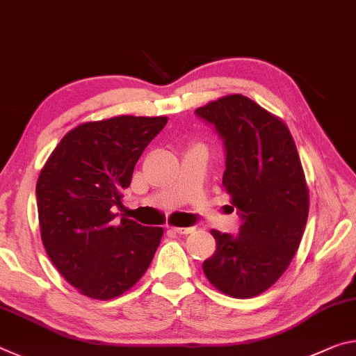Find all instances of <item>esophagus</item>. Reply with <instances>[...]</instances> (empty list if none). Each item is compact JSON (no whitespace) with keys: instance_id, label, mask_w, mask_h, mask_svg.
I'll return each mask as SVG.
<instances>
[{"instance_id":"obj_1","label":"esophagus","mask_w":356,"mask_h":356,"mask_svg":"<svg viewBox=\"0 0 356 356\" xmlns=\"http://www.w3.org/2000/svg\"><path fill=\"white\" fill-rule=\"evenodd\" d=\"M172 230L175 233H178V235H189V233H192L195 229L194 227H173Z\"/></svg>"}]
</instances>
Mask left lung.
Here are the masks:
<instances>
[{
    "instance_id": "obj_1",
    "label": "left lung",
    "mask_w": 356,
    "mask_h": 356,
    "mask_svg": "<svg viewBox=\"0 0 356 356\" xmlns=\"http://www.w3.org/2000/svg\"><path fill=\"white\" fill-rule=\"evenodd\" d=\"M224 142V188L241 218L236 235L213 230L216 252L203 261L214 287L233 298L270 289L292 261L309 213V192L290 131L241 95L195 110Z\"/></svg>"
}]
</instances>
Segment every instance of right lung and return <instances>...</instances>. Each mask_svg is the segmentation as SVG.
Listing matches in <instances>:
<instances>
[{"instance_id": "obj_1", "label": "right lung", "mask_w": 356, "mask_h": 356, "mask_svg": "<svg viewBox=\"0 0 356 356\" xmlns=\"http://www.w3.org/2000/svg\"><path fill=\"white\" fill-rule=\"evenodd\" d=\"M165 116H115L67 132L40 170L36 197L44 248L69 284L95 300L129 290L148 270L161 227L121 218L124 189Z\"/></svg>"}]
</instances>
